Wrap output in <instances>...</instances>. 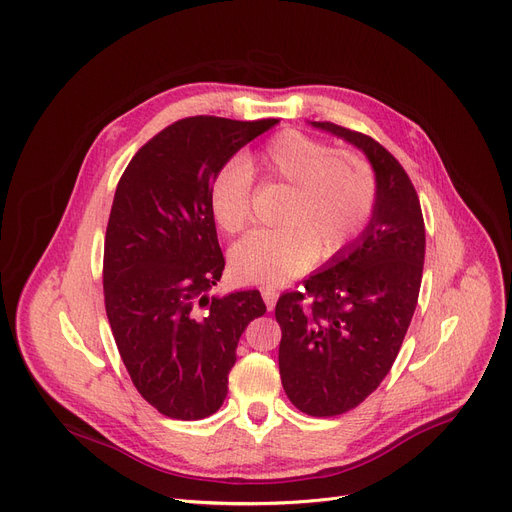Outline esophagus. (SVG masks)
<instances>
[{
	"instance_id": "34e87169",
	"label": "esophagus",
	"mask_w": 512,
	"mask_h": 512,
	"mask_svg": "<svg viewBox=\"0 0 512 512\" xmlns=\"http://www.w3.org/2000/svg\"><path fill=\"white\" fill-rule=\"evenodd\" d=\"M261 297H263V301H265V305H267V309H274L276 307V301H278V290L276 288H270V286H267V288H263L261 290Z\"/></svg>"
}]
</instances>
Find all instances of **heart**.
I'll return each mask as SVG.
<instances>
[{
    "label": "heart",
    "mask_w": 512,
    "mask_h": 512,
    "mask_svg": "<svg viewBox=\"0 0 512 512\" xmlns=\"http://www.w3.org/2000/svg\"><path fill=\"white\" fill-rule=\"evenodd\" d=\"M263 176L292 186L280 228L253 230L230 253L242 284L280 286L315 261L340 255L371 218L375 178L357 155L336 153L324 141L284 130L251 161ZM213 222L236 234L251 220V172L232 159L213 174L207 191Z\"/></svg>",
    "instance_id": "heart-1"
}]
</instances>
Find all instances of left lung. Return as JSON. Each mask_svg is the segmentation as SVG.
<instances>
[{"label": "left lung", "instance_id": "8db88e82", "mask_svg": "<svg viewBox=\"0 0 512 512\" xmlns=\"http://www.w3.org/2000/svg\"><path fill=\"white\" fill-rule=\"evenodd\" d=\"M313 128L357 147L375 176V203L361 234L278 299L280 378L299 411L334 417L382 384L413 319L425 259L419 197L380 143L332 122Z\"/></svg>", "mask_w": 512, "mask_h": 512}]
</instances>
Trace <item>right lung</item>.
<instances>
[{
    "mask_svg": "<svg viewBox=\"0 0 512 512\" xmlns=\"http://www.w3.org/2000/svg\"><path fill=\"white\" fill-rule=\"evenodd\" d=\"M278 120L174 122L126 166L103 249V294L132 384L161 415L195 421L228 394L238 338L265 313L259 290L207 297L224 255L207 205L213 174Z\"/></svg>",
    "mask_w": 512,
    "mask_h": 512,
    "instance_id": "1",
    "label": "right lung"
}]
</instances>
